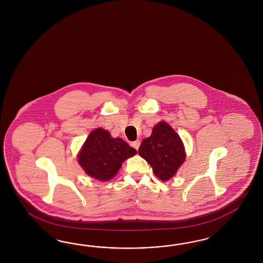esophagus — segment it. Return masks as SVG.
Segmentation results:
<instances>
[{
  "mask_svg": "<svg viewBox=\"0 0 263 263\" xmlns=\"http://www.w3.org/2000/svg\"><path fill=\"white\" fill-rule=\"evenodd\" d=\"M140 143H141L140 140H137L135 142H132V143H131V146L134 147L136 151H138V149H139V146H140Z\"/></svg>",
  "mask_w": 263,
  "mask_h": 263,
  "instance_id": "1",
  "label": "esophagus"
}]
</instances>
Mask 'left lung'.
Segmentation results:
<instances>
[{"label": "left lung", "mask_w": 263, "mask_h": 263, "mask_svg": "<svg viewBox=\"0 0 263 263\" xmlns=\"http://www.w3.org/2000/svg\"><path fill=\"white\" fill-rule=\"evenodd\" d=\"M138 153L163 181L171 179L186 158L180 137L165 121H160L153 127L152 135L143 140Z\"/></svg>", "instance_id": "obj_1"}]
</instances>
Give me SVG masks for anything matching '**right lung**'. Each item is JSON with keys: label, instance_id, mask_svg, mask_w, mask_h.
Wrapping results in <instances>:
<instances>
[{"label": "right lung", "instance_id": "right-lung-1", "mask_svg": "<svg viewBox=\"0 0 263 263\" xmlns=\"http://www.w3.org/2000/svg\"><path fill=\"white\" fill-rule=\"evenodd\" d=\"M137 151L120 138H111L109 131L97 128L83 144L78 162L87 175L100 181L111 179L124 160L134 156Z\"/></svg>", "mask_w": 263, "mask_h": 263}]
</instances>
